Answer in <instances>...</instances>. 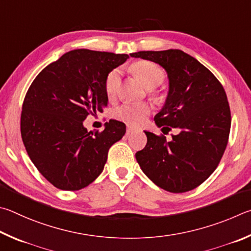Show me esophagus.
<instances>
[{
  "instance_id": "34e87169",
  "label": "esophagus",
  "mask_w": 251,
  "mask_h": 251,
  "mask_svg": "<svg viewBox=\"0 0 251 251\" xmlns=\"http://www.w3.org/2000/svg\"><path fill=\"white\" fill-rule=\"evenodd\" d=\"M135 131H137V129L133 128V126H126V135L132 134L133 132H135Z\"/></svg>"
}]
</instances>
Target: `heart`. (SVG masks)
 Listing matches in <instances>:
<instances>
[{
	"label": "heart",
	"mask_w": 251,
	"mask_h": 251,
	"mask_svg": "<svg viewBox=\"0 0 251 251\" xmlns=\"http://www.w3.org/2000/svg\"><path fill=\"white\" fill-rule=\"evenodd\" d=\"M131 72L137 76L147 88H150V95L155 99H160V94L154 90V87L159 86L164 80L165 73L159 65L153 61L140 60L131 66ZM121 81V73L119 69L110 72L104 80V91L108 99L116 97ZM150 105L148 103H130L125 102L113 110V117L118 120L130 123V125H140L150 114Z\"/></svg>",
	"instance_id": "1"
}]
</instances>
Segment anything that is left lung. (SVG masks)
I'll return each mask as SVG.
<instances>
[{"instance_id": "8db88e82", "label": "left lung", "mask_w": 251, "mask_h": 251, "mask_svg": "<svg viewBox=\"0 0 251 251\" xmlns=\"http://www.w3.org/2000/svg\"><path fill=\"white\" fill-rule=\"evenodd\" d=\"M130 56L154 61L166 70L169 94L154 121L164 134L178 130L171 141L144 131L147 146L135 153L140 168L165 191L194 190L216 170L226 150L231 117L225 89L210 70L179 50Z\"/></svg>"}]
</instances>
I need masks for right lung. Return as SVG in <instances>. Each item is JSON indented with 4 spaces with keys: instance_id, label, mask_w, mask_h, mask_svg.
<instances>
[{
    "instance_id": "obj_1",
    "label": "right lung",
    "mask_w": 251,
    "mask_h": 251,
    "mask_svg": "<svg viewBox=\"0 0 251 251\" xmlns=\"http://www.w3.org/2000/svg\"><path fill=\"white\" fill-rule=\"evenodd\" d=\"M126 54L75 50L44 68L29 86L21 114L26 152L44 177L63 191H78L102 172L108 151L122 139L126 125L105 122L88 132L82 122L108 104L107 75Z\"/></svg>"
}]
</instances>
